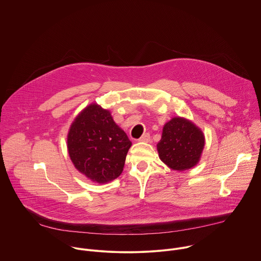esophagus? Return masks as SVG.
<instances>
[{
	"mask_svg": "<svg viewBox=\"0 0 261 261\" xmlns=\"http://www.w3.org/2000/svg\"><path fill=\"white\" fill-rule=\"evenodd\" d=\"M150 140H151V136H150V134H144L140 139H139V141L140 142H145V143H148V142H150Z\"/></svg>",
	"mask_w": 261,
	"mask_h": 261,
	"instance_id": "1",
	"label": "esophagus"
}]
</instances>
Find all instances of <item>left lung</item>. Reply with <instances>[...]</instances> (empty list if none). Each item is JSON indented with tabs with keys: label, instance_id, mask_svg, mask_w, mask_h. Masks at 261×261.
Listing matches in <instances>:
<instances>
[{
	"label": "left lung",
	"instance_id": "8db88e82",
	"mask_svg": "<svg viewBox=\"0 0 261 261\" xmlns=\"http://www.w3.org/2000/svg\"><path fill=\"white\" fill-rule=\"evenodd\" d=\"M204 147V136L190 120L173 117L168 121L157 145L160 159L171 169L183 171L195 166Z\"/></svg>",
	"mask_w": 261,
	"mask_h": 261
}]
</instances>
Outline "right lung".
Returning a JSON list of instances; mask_svg holds the SVG:
<instances>
[{"label": "right lung", "instance_id": "1", "mask_svg": "<svg viewBox=\"0 0 261 261\" xmlns=\"http://www.w3.org/2000/svg\"><path fill=\"white\" fill-rule=\"evenodd\" d=\"M130 146L132 142L110 112L96 103L81 111L68 134V151L73 164L98 183L109 182L121 174Z\"/></svg>", "mask_w": 261, "mask_h": 261}]
</instances>
